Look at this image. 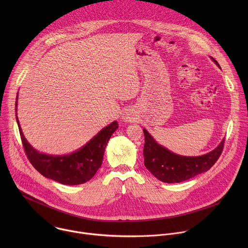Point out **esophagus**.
Here are the masks:
<instances>
[{"label":"esophagus","mask_w":248,"mask_h":248,"mask_svg":"<svg viewBox=\"0 0 248 248\" xmlns=\"http://www.w3.org/2000/svg\"><path fill=\"white\" fill-rule=\"evenodd\" d=\"M122 119L124 122L125 123H129V122H132L133 119H134V113L131 109H126L124 113H123V116H122Z\"/></svg>","instance_id":"34e87169"}]
</instances>
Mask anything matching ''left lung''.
<instances>
[{
    "label": "left lung",
    "mask_w": 248,
    "mask_h": 248,
    "mask_svg": "<svg viewBox=\"0 0 248 248\" xmlns=\"http://www.w3.org/2000/svg\"><path fill=\"white\" fill-rule=\"evenodd\" d=\"M213 61L219 65L216 60ZM143 132L144 165L155 178L168 184L182 183L210 170L220 158L225 143L223 139L217 148L203 156L186 157L176 155L159 145L146 129H143Z\"/></svg>",
    "instance_id": "1"
}]
</instances>
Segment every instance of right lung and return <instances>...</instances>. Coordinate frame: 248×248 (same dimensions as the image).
<instances>
[{
	"instance_id": "right-lung-1",
	"label": "right lung",
	"mask_w": 248,
	"mask_h": 248,
	"mask_svg": "<svg viewBox=\"0 0 248 248\" xmlns=\"http://www.w3.org/2000/svg\"><path fill=\"white\" fill-rule=\"evenodd\" d=\"M16 122L25 154L32 166L45 178L69 186L84 184L93 178L102 165L106 145L119 127L118 122L115 121L75 153L65 156H51L35 150L22 134L17 116Z\"/></svg>"
}]
</instances>
